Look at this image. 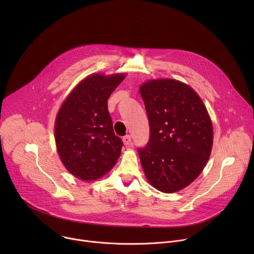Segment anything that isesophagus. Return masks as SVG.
Segmentation results:
<instances>
[{
    "instance_id": "obj_1",
    "label": "esophagus",
    "mask_w": 254,
    "mask_h": 254,
    "mask_svg": "<svg viewBox=\"0 0 254 254\" xmlns=\"http://www.w3.org/2000/svg\"><path fill=\"white\" fill-rule=\"evenodd\" d=\"M123 141H124V143L126 144V146H131V144H132V142H131V136H130L129 134L124 136V137H123Z\"/></svg>"
}]
</instances>
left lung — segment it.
<instances>
[{
    "mask_svg": "<svg viewBox=\"0 0 254 254\" xmlns=\"http://www.w3.org/2000/svg\"><path fill=\"white\" fill-rule=\"evenodd\" d=\"M150 123V141L138 150L149 183L163 193L189 186L205 168L213 146V126L199 94L171 78L139 86Z\"/></svg>",
    "mask_w": 254,
    "mask_h": 254,
    "instance_id": "1",
    "label": "left lung"
}]
</instances>
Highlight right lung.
Returning a JSON list of instances; mask_svg holds the SVG:
<instances>
[{"instance_id": "right-lung-1", "label": "right lung", "mask_w": 254, "mask_h": 254, "mask_svg": "<svg viewBox=\"0 0 254 254\" xmlns=\"http://www.w3.org/2000/svg\"><path fill=\"white\" fill-rule=\"evenodd\" d=\"M126 73H92L62 102L54 125L59 158L75 178L91 182L110 172L121 156L123 141L115 134L107 99Z\"/></svg>"}]
</instances>
